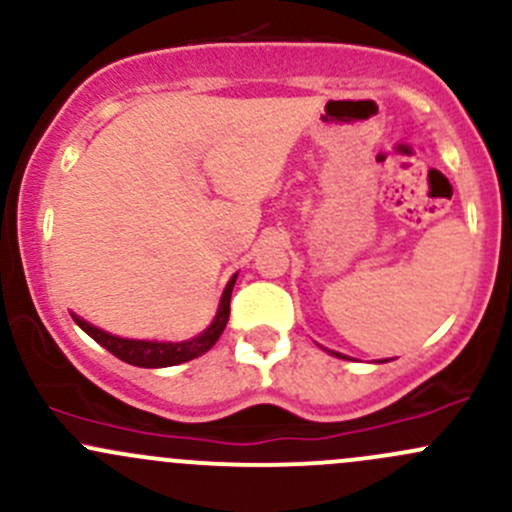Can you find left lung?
Listing matches in <instances>:
<instances>
[{"label": "left lung", "mask_w": 512, "mask_h": 512, "mask_svg": "<svg viewBox=\"0 0 512 512\" xmlns=\"http://www.w3.org/2000/svg\"><path fill=\"white\" fill-rule=\"evenodd\" d=\"M329 354L332 356H339V359H349V356H344V354H339V352H332V349H327ZM384 361H391V359H379V364H384Z\"/></svg>", "instance_id": "8db88e82"}]
</instances>
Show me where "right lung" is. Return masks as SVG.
<instances>
[{"label": "right lung", "mask_w": 512, "mask_h": 512, "mask_svg": "<svg viewBox=\"0 0 512 512\" xmlns=\"http://www.w3.org/2000/svg\"><path fill=\"white\" fill-rule=\"evenodd\" d=\"M237 272L227 280V285L223 289V297H220L218 312H215L213 322L210 327H205L198 337H190L185 342H156V339H126V337H116L111 332H103V329L94 327L91 322H86L84 317L71 312L74 322L89 334L94 342L101 344L103 349H108L113 356H118L121 361L133 366H143V369H163V366H175V364H185V361L195 359V356H203L210 347H215V342L223 334L227 319H230V297H232V287H235Z\"/></svg>", "instance_id": "obj_1"}]
</instances>
